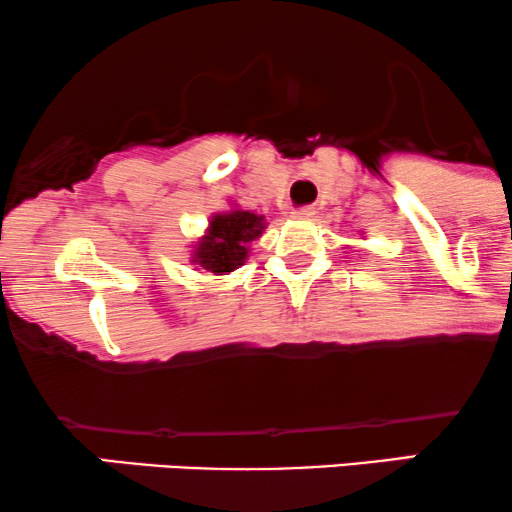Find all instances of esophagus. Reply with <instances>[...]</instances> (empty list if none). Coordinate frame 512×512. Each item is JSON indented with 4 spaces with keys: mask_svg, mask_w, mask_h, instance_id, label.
<instances>
[{
    "mask_svg": "<svg viewBox=\"0 0 512 512\" xmlns=\"http://www.w3.org/2000/svg\"><path fill=\"white\" fill-rule=\"evenodd\" d=\"M314 215H317V210H314L312 205H302V208L292 210V217H295V220H312Z\"/></svg>",
    "mask_w": 512,
    "mask_h": 512,
    "instance_id": "obj_1",
    "label": "esophagus"
}]
</instances>
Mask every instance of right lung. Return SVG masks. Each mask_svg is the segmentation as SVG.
Instances as JSON below:
<instances>
[{"mask_svg":"<svg viewBox=\"0 0 512 512\" xmlns=\"http://www.w3.org/2000/svg\"><path fill=\"white\" fill-rule=\"evenodd\" d=\"M263 217L246 210H232L225 215H215L210 229L198 241L193 263L208 273L225 275L239 268L249 256V244L263 232Z\"/></svg>","mask_w":512,"mask_h":512,"instance_id":"add662e5","label":"right lung"}]
</instances>
